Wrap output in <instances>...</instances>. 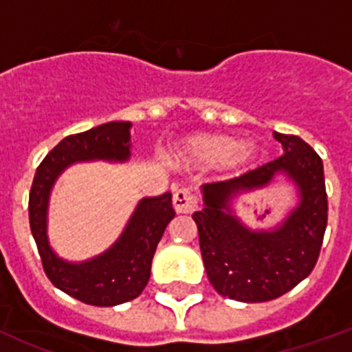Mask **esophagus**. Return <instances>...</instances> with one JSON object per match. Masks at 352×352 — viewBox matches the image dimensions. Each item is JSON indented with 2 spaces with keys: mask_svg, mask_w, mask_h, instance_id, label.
I'll return each mask as SVG.
<instances>
[{
  "mask_svg": "<svg viewBox=\"0 0 352 352\" xmlns=\"http://www.w3.org/2000/svg\"><path fill=\"white\" fill-rule=\"evenodd\" d=\"M172 201L177 214H191L196 208V196L189 189H179L173 192Z\"/></svg>",
  "mask_w": 352,
  "mask_h": 352,
  "instance_id": "34e87169",
  "label": "esophagus"
}]
</instances>
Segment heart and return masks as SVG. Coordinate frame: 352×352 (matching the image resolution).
Returning a JSON list of instances; mask_svg holds the SVG:
<instances>
[{"instance_id":"heart-1","label":"heart","mask_w":352,"mask_h":352,"mask_svg":"<svg viewBox=\"0 0 352 352\" xmlns=\"http://www.w3.org/2000/svg\"><path fill=\"white\" fill-rule=\"evenodd\" d=\"M184 153L201 163L228 161L231 164H243L249 163L256 156L258 148L252 142H240L231 135L204 133V135L189 138L184 145Z\"/></svg>"}]
</instances>
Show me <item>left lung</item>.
Wrapping results in <instances>:
<instances>
[{
	"instance_id": "obj_1",
	"label": "left lung",
	"mask_w": 352,
	"mask_h": 352,
	"mask_svg": "<svg viewBox=\"0 0 352 352\" xmlns=\"http://www.w3.org/2000/svg\"><path fill=\"white\" fill-rule=\"evenodd\" d=\"M274 137L283 144V156L235 179L201 186L205 207L192 214L208 280L236 302H268L293 289L316 267L324 236L328 199L321 157L300 137ZM278 173L295 182L299 205L272 230L247 228L232 214L230 198L266 187Z\"/></svg>"
}]
</instances>
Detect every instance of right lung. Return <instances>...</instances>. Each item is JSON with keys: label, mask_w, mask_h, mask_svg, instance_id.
<instances>
[{"label": "right lung", "mask_w": 352, "mask_h": 352, "mask_svg": "<svg viewBox=\"0 0 352 352\" xmlns=\"http://www.w3.org/2000/svg\"><path fill=\"white\" fill-rule=\"evenodd\" d=\"M131 122L113 121L63 138L34 173L30 192V224L50 283L66 294L98 307H113L137 298L151 277L154 252L175 217L172 192L142 198L124 231L103 254L69 263L52 251L47 236V210L54 182L68 166L82 161H128Z\"/></svg>", "instance_id": "add662e5"}]
</instances>
